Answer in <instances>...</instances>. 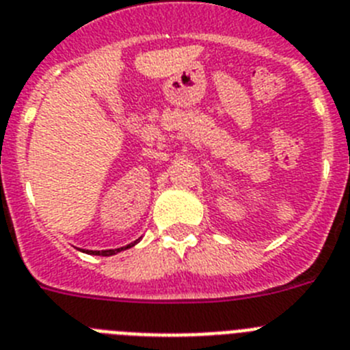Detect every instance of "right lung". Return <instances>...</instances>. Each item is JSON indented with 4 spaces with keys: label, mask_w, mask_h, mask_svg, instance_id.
<instances>
[{
    "label": "right lung",
    "mask_w": 350,
    "mask_h": 350,
    "mask_svg": "<svg viewBox=\"0 0 350 350\" xmlns=\"http://www.w3.org/2000/svg\"><path fill=\"white\" fill-rule=\"evenodd\" d=\"M139 241V239H137ZM137 241H133V243H130V245H126V247H123V248H116V250H103V252H90V254H93V255H105V257H107V255H114V254H118V252H121V250H126V248H130V247H133V245H135V243Z\"/></svg>",
    "instance_id": "right-lung-1"
}]
</instances>
